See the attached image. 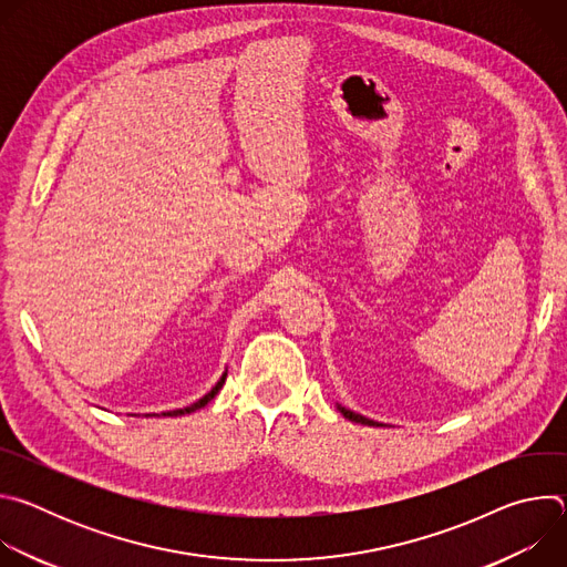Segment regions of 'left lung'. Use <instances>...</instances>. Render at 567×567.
Listing matches in <instances>:
<instances>
[{"mask_svg": "<svg viewBox=\"0 0 567 567\" xmlns=\"http://www.w3.org/2000/svg\"><path fill=\"white\" fill-rule=\"evenodd\" d=\"M337 409H339V411H341V415H343L346 420H350V422L365 424V426H383L381 422H374V420H370V417H365V415H361V413H354V411H350V409L341 406V403H337Z\"/></svg>", "mask_w": 567, "mask_h": 567, "instance_id": "8db88e82", "label": "left lung"}]
</instances>
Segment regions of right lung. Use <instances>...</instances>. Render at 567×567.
I'll use <instances>...</instances> for the list:
<instances>
[{
  "instance_id": "obj_1",
  "label": "right lung",
  "mask_w": 567,
  "mask_h": 567,
  "mask_svg": "<svg viewBox=\"0 0 567 567\" xmlns=\"http://www.w3.org/2000/svg\"><path fill=\"white\" fill-rule=\"evenodd\" d=\"M226 372L228 370H224L221 372V377L217 379V383L204 394V396H199L195 403H190V406H184V409H175V411H164L161 415H154V417H182V415H190V413H195V411H199V409H204L206 403L221 390V385H224V381H226ZM145 417H152V415H145Z\"/></svg>"
}]
</instances>
